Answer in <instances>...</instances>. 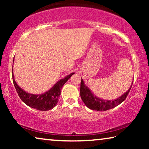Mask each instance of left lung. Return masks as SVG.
<instances>
[{
  "mask_svg": "<svg viewBox=\"0 0 149 149\" xmlns=\"http://www.w3.org/2000/svg\"><path fill=\"white\" fill-rule=\"evenodd\" d=\"M132 86V85L127 92L122 95L119 98L114 100H102L93 95V93L85 85L83 79H81L80 88L81 97L83 102L85 103V104L89 109L97 111H105L115 108L121 102H123L127 97Z\"/></svg>",
  "mask_w": 149,
  "mask_h": 149,
  "instance_id": "8db88e82",
  "label": "left lung"
}]
</instances>
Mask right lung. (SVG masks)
Masks as SVG:
<instances>
[{
	"label": "right lung",
	"instance_id": "obj_1",
	"mask_svg": "<svg viewBox=\"0 0 149 149\" xmlns=\"http://www.w3.org/2000/svg\"><path fill=\"white\" fill-rule=\"evenodd\" d=\"M73 74L74 73H71L67 77H64V79H61L54 85V86L50 90L42 93V94L38 95L30 94V93H26L25 91L20 88L16 83L15 79H14L13 74H12V77H13L14 86L15 87L20 99L28 107L38 110V111H49L56 107L58 102L59 97L60 95L62 86Z\"/></svg>",
	"mask_w": 149,
	"mask_h": 149
}]
</instances>
